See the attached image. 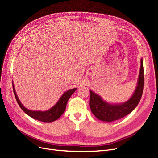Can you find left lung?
I'll list each match as a JSON object with an SVG mask.
<instances>
[{"mask_svg": "<svg viewBox=\"0 0 158 158\" xmlns=\"http://www.w3.org/2000/svg\"><path fill=\"white\" fill-rule=\"evenodd\" d=\"M144 84V64L140 59V69L135 92L127 101L113 103L105 101L100 95L90 90L89 107L94 116L103 122H113L118 120L131 113L138 106L141 99Z\"/></svg>", "mask_w": 158, "mask_h": 158, "instance_id": "1", "label": "left lung"}]
</instances>
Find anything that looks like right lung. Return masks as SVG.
I'll list each match as a JSON object with an SVG mask.
<instances>
[{
	"label": "right lung",
	"mask_w": 158,
	"mask_h": 158,
	"mask_svg": "<svg viewBox=\"0 0 158 158\" xmlns=\"http://www.w3.org/2000/svg\"><path fill=\"white\" fill-rule=\"evenodd\" d=\"M12 86L14 95L16 101L19 105V106L23 110V112L26 113L27 115L30 117L35 119V120L40 121L44 123H51L57 120L65 111L66 103L68 100L70 98L73 94L75 92L77 88H73L71 89H69L64 92L61 97L53 106L47 111H34V110L28 109L23 106L21 103L20 100L19 99L18 95L16 92V89L14 88V85L12 82Z\"/></svg>",
	"instance_id": "1"
}]
</instances>
